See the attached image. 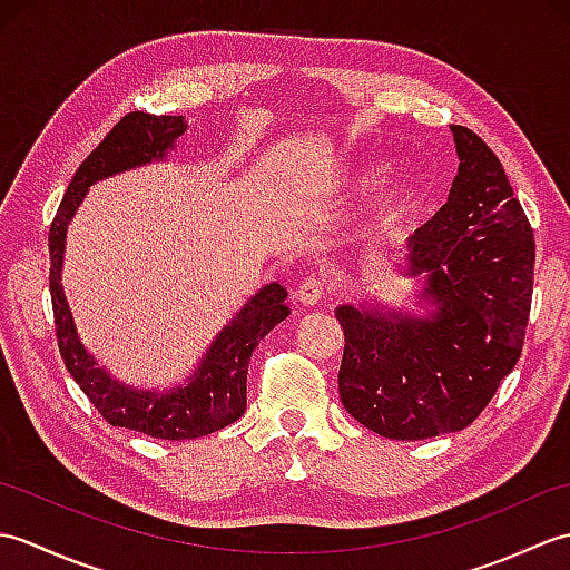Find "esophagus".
<instances>
[{
  "mask_svg": "<svg viewBox=\"0 0 570 570\" xmlns=\"http://www.w3.org/2000/svg\"><path fill=\"white\" fill-rule=\"evenodd\" d=\"M323 296H325V284L321 282L318 276L304 278V282H301L298 288H296V298H298L304 306H316V304H321Z\"/></svg>",
  "mask_w": 570,
  "mask_h": 570,
  "instance_id": "34e87169",
  "label": "esophagus"
}]
</instances>
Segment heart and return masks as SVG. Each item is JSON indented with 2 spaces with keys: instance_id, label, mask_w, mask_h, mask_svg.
<instances>
[{
  "instance_id": "obj_1",
  "label": "heart",
  "mask_w": 570,
  "mask_h": 570,
  "mask_svg": "<svg viewBox=\"0 0 570 570\" xmlns=\"http://www.w3.org/2000/svg\"><path fill=\"white\" fill-rule=\"evenodd\" d=\"M380 166H367L362 168V174H357L360 180H370L377 176ZM411 203V190L406 184H402V178H384L377 200H374V217H377L380 225H394L402 220L409 210Z\"/></svg>"
}]
</instances>
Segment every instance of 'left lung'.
Masks as SVG:
<instances>
[{
    "instance_id": "left-lung-1",
    "label": "left lung",
    "mask_w": 570,
    "mask_h": 570,
    "mask_svg": "<svg viewBox=\"0 0 570 570\" xmlns=\"http://www.w3.org/2000/svg\"><path fill=\"white\" fill-rule=\"evenodd\" d=\"M448 203L409 237V276L426 274V318L341 306L343 406L394 441L470 426L517 365L534 292V229L498 156L453 125Z\"/></svg>"
}]
</instances>
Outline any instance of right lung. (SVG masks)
I'll return each mask as SVG.
<instances>
[{"label":"right lung","instance_id":"1","mask_svg":"<svg viewBox=\"0 0 570 570\" xmlns=\"http://www.w3.org/2000/svg\"><path fill=\"white\" fill-rule=\"evenodd\" d=\"M184 131V117H156L147 112L125 115L112 127L110 135L98 144V149L80 164L63 200L58 205L51 229H48V249H51L48 286H51L58 350L70 377L78 382L85 396L90 399L107 423L164 441L200 439V435L229 426L245 414L252 350L259 345L262 337L276 323H282L288 316V308L284 304L286 288L282 284H266L215 337V343L200 360L188 384L176 386L168 394L144 392L117 382L102 367H98V362L80 343L63 286H60V266H63L66 229L70 217L76 215L85 193L95 180L164 159L166 151L174 149V141Z\"/></svg>","mask_w":570,"mask_h":570}]
</instances>
